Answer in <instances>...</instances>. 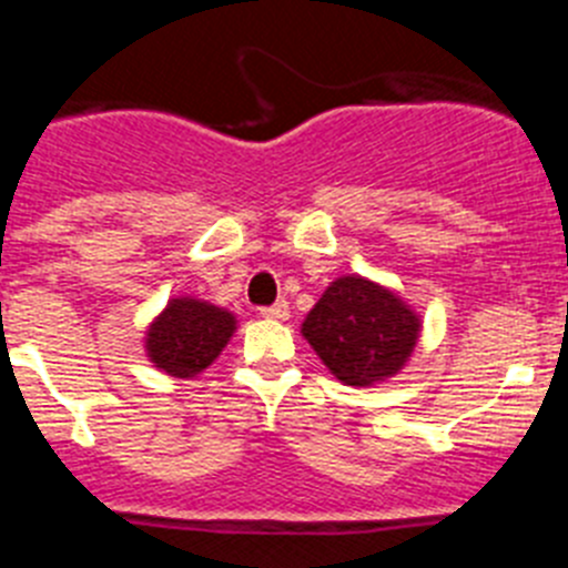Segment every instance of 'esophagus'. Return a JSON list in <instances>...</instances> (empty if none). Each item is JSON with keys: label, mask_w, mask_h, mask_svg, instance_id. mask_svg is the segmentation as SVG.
Instances as JSON below:
<instances>
[{"label": "esophagus", "mask_w": 568, "mask_h": 568, "mask_svg": "<svg viewBox=\"0 0 568 568\" xmlns=\"http://www.w3.org/2000/svg\"><path fill=\"white\" fill-rule=\"evenodd\" d=\"M258 313H261V318H270V321H287V315H290V304H287V301H275V304H270V307H261Z\"/></svg>", "instance_id": "34e87169"}]
</instances>
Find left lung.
<instances>
[{"label": "left lung", "mask_w": 568, "mask_h": 568, "mask_svg": "<svg viewBox=\"0 0 568 568\" xmlns=\"http://www.w3.org/2000/svg\"><path fill=\"white\" fill-rule=\"evenodd\" d=\"M301 333L335 378L349 386H369L406 364L420 321L389 290L361 275H344L310 310Z\"/></svg>", "instance_id": "8db88e82"}]
</instances>
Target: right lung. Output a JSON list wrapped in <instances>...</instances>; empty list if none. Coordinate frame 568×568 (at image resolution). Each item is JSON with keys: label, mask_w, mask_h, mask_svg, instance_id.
I'll use <instances>...</instances> for the list:
<instances>
[{"label": "right lung", "mask_w": 568, "mask_h": 568, "mask_svg": "<svg viewBox=\"0 0 568 568\" xmlns=\"http://www.w3.org/2000/svg\"><path fill=\"white\" fill-rule=\"evenodd\" d=\"M235 329V318L207 301L173 298L148 329V355L175 378L207 369Z\"/></svg>", "instance_id": "right-lung-1"}]
</instances>
